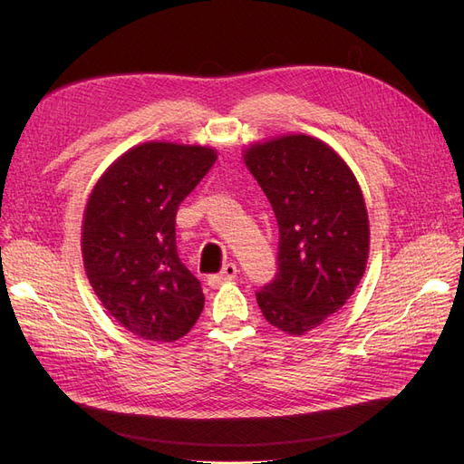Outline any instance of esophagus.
Here are the masks:
<instances>
[{"label":"esophagus","mask_w":464,"mask_h":464,"mask_svg":"<svg viewBox=\"0 0 464 464\" xmlns=\"http://www.w3.org/2000/svg\"><path fill=\"white\" fill-rule=\"evenodd\" d=\"M236 275H237L236 263H227V265L222 266V271L218 275H210L207 278V283H208V286H220L222 283H228V280H234Z\"/></svg>","instance_id":"34e87169"}]
</instances>
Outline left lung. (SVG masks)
<instances>
[{
  "instance_id": "obj_1",
  "label": "left lung",
  "mask_w": 464,
  "mask_h": 464,
  "mask_svg": "<svg viewBox=\"0 0 464 464\" xmlns=\"http://www.w3.org/2000/svg\"><path fill=\"white\" fill-rule=\"evenodd\" d=\"M278 222L276 273L256 298L271 325L304 334L339 312L366 271L370 222L354 174L329 145L286 135L244 154Z\"/></svg>"
}]
</instances>
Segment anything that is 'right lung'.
I'll return each mask as SVG.
<instances>
[{
	"label": "right lung",
	"instance_id": "right-lung-1",
	"mask_svg": "<svg viewBox=\"0 0 464 464\" xmlns=\"http://www.w3.org/2000/svg\"><path fill=\"white\" fill-rule=\"evenodd\" d=\"M217 160L207 147L143 143L98 181L82 222V259L96 296L121 327L172 343L205 296L176 249V213Z\"/></svg>",
	"mask_w": 464,
	"mask_h": 464
}]
</instances>
